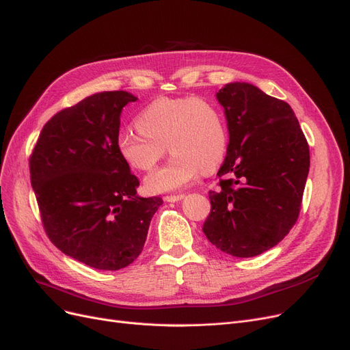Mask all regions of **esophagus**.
Wrapping results in <instances>:
<instances>
[{"mask_svg":"<svg viewBox=\"0 0 350 350\" xmlns=\"http://www.w3.org/2000/svg\"><path fill=\"white\" fill-rule=\"evenodd\" d=\"M185 199V194H174V196H165L164 200L169 202V203H176Z\"/></svg>","mask_w":350,"mask_h":350,"instance_id":"1","label":"esophagus"}]
</instances>
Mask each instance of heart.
<instances>
[{
	"label": "heart",
	"instance_id": "heart-1",
	"mask_svg": "<svg viewBox=\"0 0 350 350\" xmlns=\"http://www.w3.org/2000/svg\"><path fill=\"white\" fill-rule=\"evenodd\" d=\"M139 131H123L117 139L121 157L142 172L153 170L165 154L172 160L147 176L153 193L174 191L190 185L200 172L213 173L227 151V130L215 104L200 97L151 101L135 118Z\"/></svg>",
	"mask_w": 350,
	"mask_h": 350
}]
</instances>
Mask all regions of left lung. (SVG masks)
Instances as JSON below:
<instances>
[{
  "label": "left lung",
  "mask_w": 350,
  "mask_h": 350,
  "mask_svg": "<svg viewBox=\"0 0 350 350\" xmlns=\"http://www.w3.org/2000/svg\"><path fill=\"white\" fill-rule=\"evenodd\" d=\"M229 146L208 191L203 232L219 250L253 257L276 246L295 226L309 174V146L287 103L249 83H229L216 94Z\"/></svg>",
  "instance_id": "obj_1"
}]
</instances>
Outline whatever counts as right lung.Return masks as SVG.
I'll return each mask as SVG.
<instances>
[{
	"instance_id": "obj_1",
	"label": "right lung",
	"mask_w": 350,
	"mask_h": 350,
	"mask_svg": "<svg viewBox=\"0 0 350 350\" xmlns=\"http://www.w3.org/2000/svg\"><path fill=\"white\" fill-rule=\"evenodd\" d=\"M137 97L103 91L58 111L42 127L29 174L42 224L64 254L98 270L137 259L160 197H140L117 139L124 105Z\"/></svg>"
}]
</instances>
